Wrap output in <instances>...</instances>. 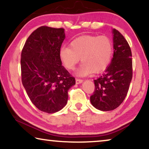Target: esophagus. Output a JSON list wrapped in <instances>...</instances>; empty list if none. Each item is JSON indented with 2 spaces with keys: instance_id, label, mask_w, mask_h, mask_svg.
Returning <instances> with one entry per match:
<instances>
[{
  "instance_id": "34e87169",
  "label": "esophagus",
  "mask_w": 149,
  "mask_h": 149,
  "mask_svg": "<svg viewBox=\"0 0 149 149\" xmlns=\"http://www.w3.org/2000/svg\"><path fill=\"white\" fill-rule=\"evenodd\" d=\"M82 82H83V79H76V83H77V84H79V83H81Z\"/></svg>"
}]
</instances>
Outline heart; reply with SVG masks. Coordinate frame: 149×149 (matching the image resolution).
Returning <instances> with one entry per match:
<instances>
[{
  "label": "heart",
  "mask_w": 149,
  "mask_h": 149,
  "mask_svg": "<svg viewBox=\"0 0 149 149\" xmlns=\"http://www.w3.org/2000/svg\"><path fill=\"white\" fill-rule=\"evenodd\" d=\"M113 44L106 35H85L74 38L70 47H62L61 60L68 70H74L81 58L82 64L77 71L79 76H87L93 72L104 70L111 62Z\"/></svg>",
  "instance_id": "obj_1"
}]
</instances>
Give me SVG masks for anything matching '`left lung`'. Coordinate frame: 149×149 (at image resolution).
<instances>
[{"label": "left lung", "instance_id": "8db88e82", "mask_svg": "<svg viewBox=\"0 0 149 149\" xmlns=\"http://www.w3.org/2000/svg\"><path fill=\"white\" fill-rule=\"evenodd\" d=\"M113 60L104 74L94 81L90 101L97 109L109 111L121 105L127 94L133 74L132 51L124 36L113 29Z\"/></svg>", "mask_w": 149, "mask_h": 149}]
</instances>
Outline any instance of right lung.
Listing matches in <instances>:
<instances>
[{"label": "right lung", "instance_id": "add662e5", "mask_svg": "<svg viewBox=\"0 0 149 149\" xmlns=\"http://www.w3.org/2000/svg\"><path fill=\"white\" fill-rule=\"evenodd\" d=\"M64 28L40 26L32 32L21 54L22 82L34 105L47 113L66 106L68 91L75 78L62 66L61 46Z\"/></svg>", "mask_w": 149, "mask_h": 149}]
</instances>
